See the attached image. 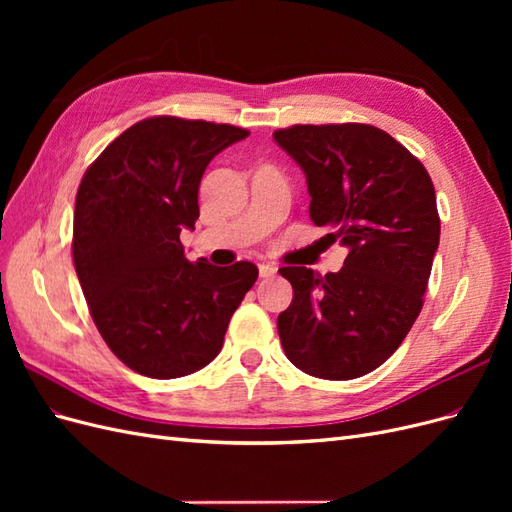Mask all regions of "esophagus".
<instances>
[{"label": "esophagus", "mask_w": 512, "mask_h": 512, "mask_svg": "<svg viewBox=\"0 0 512 512\" xmlns=\"http://www.w3.org/2000/svg\"><path fill=\"white\" fill-rule=\"evenodd\" d=\"M258 273L260 277H273L277 273V267L269 265V262H262V265H258Z\"/></svg>", "instance_id": "esophagus-1"}]
</instances>
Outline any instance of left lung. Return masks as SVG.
<instances>
[{
    "instance_id": "1",
    "label": "left lung",
    "mask_w": 512,
    "mask_h": 512,
    "mask_svg": "<svg viewBox=\"0 0 512 512\" xmlns=\"http://www.w3.org/2000/svg\"><path fill=\"white\" fill-rule=\"evenodd\" d=\"M273 138L303 168L309 218L331 230L324 239L348 247L337 273L280 269L294 290L277 316L284 352L309 376H365L399 348L423 309L440 243L431 177L369 123H299Z\"/></svg>"
}]
</instances>
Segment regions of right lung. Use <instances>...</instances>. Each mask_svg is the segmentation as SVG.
I'll list each match as a JSON object with an SVG mask.
<instances>
[{"label": "right lung", "instance_id": "add662e5", "mask_svg": "<svg viewBox=\"0 0 512 512\" xmlns=\"http://www.w3.org/2000/svg\"><path fill=\"white\" fill-rule=\"evenodd\" d=\"M247 134L228 123L149 117L85 170L74 207V269L106 346L136 374L170 380L209 365L256 282L252 262H190L179 239L200 215L207 164Z\"/></svg>", "mask_w": 512, "mask_h": 512}]
</instances>
